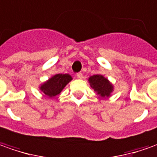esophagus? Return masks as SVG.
Instances as JSON below:
<instances>
[{
    "label": "esophagus",
    "mask_w": 157,
    "mask_h": 157,
    "mask_svg": "<svg viewBox=\"0 0 157 157\" xmlns=\"http://www.w3.org/2000/svg\"><path fill=\"white\" fill-rule=\"evenodd\" d=\"M76 76L77 78H83V73H82V72H78Z\"/></svg>",
    "instance_id": "34e87169"
}]
</instances>
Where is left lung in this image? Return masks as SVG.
<instances>
[{
    "mask_svg": "<svg viewBox=\"0 0 157 157\" xmlns=\"http://www.w3.org/2000/svg\"><path fill=\"white\" fill-rule=\"evenodd\" d=\"M89 84L92 89L103 98H107L111 96V93L114 91V86L107 78L101 75L95 74L92 75L89 78Z\"/></svg>",
    "mask_w": 157,
    "mask_h": 157,
    "instance_id": "8db88e82",
    "label": "left lung"
}]
</instances>
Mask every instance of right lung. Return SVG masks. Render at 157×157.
Segmentation results:
<instances>
[{
  "instance_id": "1",
  "label": "right lung",
  "mask_w": 157,
  "mask_h": 157,
  "mask_svg": "<svg viewBox=\"0 0 157 157\" xmlns=\"http://www.w3.org/2000/svg\"><path fill=\"white\" fill-rule=\"evenodd\" d=\"M72 80V78L69 74H62L58 73L47 81L42 83L39 86V89L48 98H53L57 95H59L66 85Z\"/></svg>"
}]
</instances>
